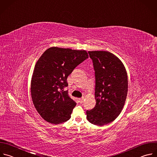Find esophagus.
I'll list each match as a JSON object with an SVG mask.
<instances>
[{"mask_svg":"<svg viewBox=\"0 0 157 157\" xmlns=\"http://www.w3.org/2000/svg\"><path fill=\"white\" fill-rule=\"evenodd\" d=\"M78 100H79V102L80 103H82L83 102V100H84V98H78Z\"/></svg>","mask_w":157,"mask_h":157,"instance_id":"obj_1","label":"esophagus"}]
</instances>
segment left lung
<instances>
[{
	"label": "left lung",
	"instance_id": "1",
	"mask_svg": "<svg viewBox=\"0 0 157 157\" xmlns=\"http://www.w3.org/2000/svg\"><path fill=\"white\" fill-rule=\"evenodd\" d=\"M95 71L96 105L86 111L88 121L102 126L121 113L128 90L127 72L121 60L106 51H88Z\"/></svg>",
	"mask_w": 157,
	"mask_h": 157
}]
</instances>
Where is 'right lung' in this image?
<instances>
[{"label":"right lung","mask_w":157,"mask_h":157,"mask_svg":"<svg viewBox=\"0 0 157 157\" xmlns=\"http://www.w3.org/2000/svg\"><path fill=\"white\" fill-rule=\"evenodd\" d=\"M87 58L85 50L51 47L36 62L31 81V95L36 111L46 121L59 124L71 118L76 102L64 87L68 86L67 77Z\"/></svg>","instance_id":"add662e5"}]
</instances>
